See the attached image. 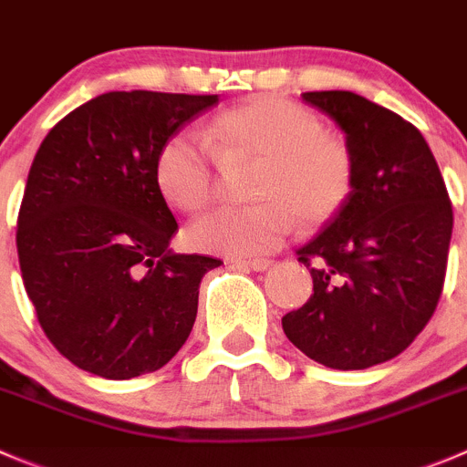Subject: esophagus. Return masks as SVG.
<instances>
[{
  "label": "esophagus",
  "mask_w": 467,
  "mask_h": 467,
  "mask_svg": "<svg viewBox=\"0 0 467 467\" xmlns=\"http://www.w3.org/2000/svg\"><path fill=\"white\" fill-rule=\"evenodd\" d=\"M234 266H246V269H253V271H265L269 269L271 260H266V257H237V260H233Z\"/></svg>",
  "instance_id": "esophagus-1"
}]
</instances>
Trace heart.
<instances>
[{
    "instance_id": "b5f03b06",
    "label": "heart",
    "mask_w": 467,
    "mask_h": 467,
    "mask_svg": "<svg viewBox=\"0 0 467 467\" xmlns=\"http://www.w3.org/2000/svg\"><path fill=\"white\" fill-rule=\"evenodd\" d=\"M212 143L178 132L161 146L155 180L166 201L201 212L214 198L216 153L257 160L251 196L257 202L221 207L192 223L193 248L219 255L271 253L303 228L333 221L356 187V157L344 139L324 132L317 113L274 95H260L212 120Z\"/></svg>"
}]
</instances>
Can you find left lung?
<instances>
[{
	"mask_svg": "<svg viewBox=\"0 0 467 467\" xmlns=\"http://www.w3.org/2000/svg\"><path fill=\"white\" fill-rule=\"evenodd\" d=\"M347 134L356 187L344 210L298 248L312 294L283 317L289 342L333 369L395 358L422 333L442 294L450 193L415 125L351 90L303 93Z\"/></svg>",
	"mask_w": 467,
	"mask_h": 467,
	"instance_id": "obj_1",
	"label": "left lung"
}]
</instances>
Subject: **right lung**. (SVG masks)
<instances>
[{"label":"right lung","instance_id":"obj_1","mask_svg":"<svg viewBox=\"0 0 467 467\" xmlns=\"http://www.w3.org/2000/svg\"><path fill=\"white\" fill-rule=\"evenodd\" d=\"M219 95L111 90L58 120L31 164L17 257L58 354L111 381L164 368L187 342L210 255L169 251L178 221L155 180L161 146Z\"/></svg>","mask_w":467,"mask_h":467}]
</instances>
